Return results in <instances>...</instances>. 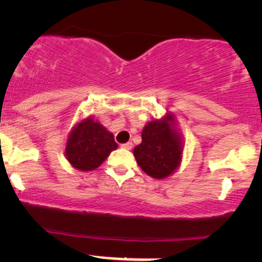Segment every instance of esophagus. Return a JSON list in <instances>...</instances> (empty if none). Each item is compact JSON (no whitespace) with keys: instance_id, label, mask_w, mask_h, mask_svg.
Wrapping results in <instances>:
<instances>
[{"instance_id":"obj_1","label":"esophagus","mask_w":262,"mask_h":262,"mask_svg":"<svg viewBox=\"0 0 262 262\" xmlns=\"http://www.w3.org/2000/svg\"><path fill=\"white\" fill-rule=\"evenodd\" d=\"M120 147H121V148H124V149L130 150V149H132V147H133V144H132V143H124V144H121Z\"/></svg>"}]
</instances>
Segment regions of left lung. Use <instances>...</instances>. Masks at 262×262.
I'll use <instances>...</instances> for the list:
<instances>
[{
	"mask_svg": "<svg viewBox=\"0 0 262 262\" xmlns=\"http://www.w3.org/2000/svg\"><path fill=\"white\" fill-rule=\"evenodd\" d=\"M168 120L171 115L163 120L148 123L142 132V143L133 150L142 170L155 179L167 178L180 163V139L171 129Z\"/></svg>",
	"mask_w": 262,
	"mask_h": 262,
	"instance_id": "8db88e82",
	"label": "left lung"
}]
</instances>
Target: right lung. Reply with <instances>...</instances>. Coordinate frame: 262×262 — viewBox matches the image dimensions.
<instances>
[{
    "label": "right lung",
    "instance_id": "obj_1",
    "mask_svg": "<svg viewBox=\"0 0 262 262\" xmlns=\"http://www.w3.org/2000/svg\"><path fill=\"white\" fill-rule=\"evenodd\" d=\"M116 147L112 133L97 121L86 119L71 132L66 156L73 167L90 171L99 167Z\"/></svg>",
    "mask_w": 262,
    "mask_h": 262
}]
</instances>
